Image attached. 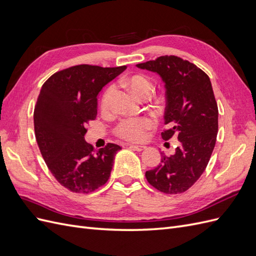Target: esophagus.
<instances>
[{
    "label": "esophagus",
    "instance_id": "34e87169",
    "mask_svg": "<svg viewBox=\"0 0 256 256\" xmlns=\"http://www.w3.org/2000/svg\"><path fill=\"white\" fill-rule=\"evenodd\" d=\"M129 147L131 150H136V152H142L146 148V146H144V145H134V144H130Z\"/></svg>",
    "mask_w": 256,
    "mask_h": 256
}]
</instances>
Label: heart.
Here are the masks:
<instances>
[{
	"label": "heart",
	"mask_w": 256,
	"mask_h": 256,
	"mask_svg": "<svg viewBox=\"0 0 256 256\" xmlns=\"http://www.w3.org/2000/svg\"><path fill=\"white\" fill-rule=\"evenodd\" d=\"M122 83L127 86L132 94L138 98L148 97L152 92V82L143 74H134L122 80ZM114 88H108L102 99V109L104 111L110 108L111 98ZM154 126V122L150 118H128L122 120L115 128V134L120 138L127 141H141L146 136V131Z\"/></svg>",
	"instance_id": "1"
}]
</instances>
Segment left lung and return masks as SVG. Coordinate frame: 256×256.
<instances>
[{"mask_svg":"<svg viewBox=\"0 0 256 256\" xmlns=\"http://www.w3.org/2000/svg\"><path fill=\"white\" fill-rule=\"evenodd\" d=\"M157 72L166 83V106L161 132L168 141L176 136L174 154H162L161 164L146 171L154 188L177 194L191 188L205 171L218 134V104L209 76L194 64L175 56H159L136 65Z\"/></svg>","mask_w":256,"mask_h":256,"instance_id":"obj_1","label":"left lung"}]
</instances>
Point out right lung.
Returning a JSON list of instances; mask_svg holds the SVG:
<instances>
[{"mask_svg": "<svg viewBox=\"0 0 256 256\" xmlns=\"http://www.w3.org/2000/svg\"><path fill=\"white\" fill-rule=\"evenodd\" d=\"M127 66L76 65L46 81L34 109V129L42 156L56 180L72 192L90 193L109 180L122 147L108 143L95 150L84 141L97 116V95Z\"/></svg>", "mask_w": 256, "mask_h": 256, "instance_id": "1", "label": "right lung"}]
</instances>
